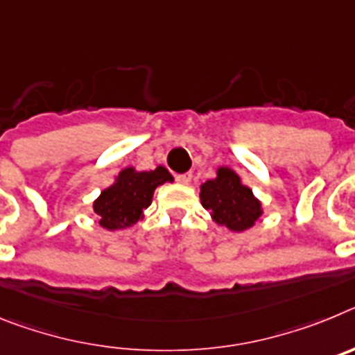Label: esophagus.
<instances>
[{"mask_svg": "<svg viewBox=\"0 0 355 355\" xmlns=\"http://www.w3.org/2000/svg\"><path fill=\"white\" fill-rule=\"evenodd\" d=\"M175 181L181 184H188L190 181H192V174L190 172H184V174H178L175 175Z\"/></svg>", "mask_w": 355, "mask_h": 355, "instance_id": "34e87169", "label": "esophagus"}]
</instances>
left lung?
<instances>
[{"instance_id": "1", "label": "left lung", "mask_w": 355, "mask_h": 355, "mask_svg": "<svg viewBox=\"0 0 355 355\" xmlns=\"http://www.w3.org/2000/svg\"><path fill=\"white\" fill-rule=\"evenodd\" d=\"M200 202L211 211L213 220L231 231H245L261 216V205L252 190L240 183L231 168L220 167L215 180L200 187Z\"/></svg>"}]
</instances>
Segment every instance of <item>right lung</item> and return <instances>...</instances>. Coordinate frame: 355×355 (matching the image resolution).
<instances>
[{
  "label": "right lung",
  "instance_id": "right-lung-1",
  "mask_svg": "<svg viewBox=\"0 0 355 355\" xmlns=\"http://www.w3.org/2000/svg\"><path fill=\"white\" fill-rule=\"evenodd\" d=\"M165 181H172L171 172L165 167H156L149 172L124 168L119 174L117 183L106 188L94 202L99 224L110 231L133 225L142 218L144 209L150 205L156 187Z\"/></svg>",
  "mask_w": 355,
  "mask_h": 355
}]
</instances>
